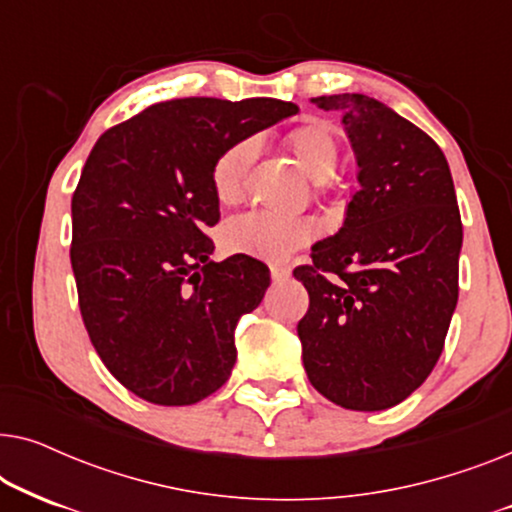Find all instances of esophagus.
Wrapping results in <instances>:
<instances>
[{
    "instance_id": "esophagus-1",
    "label": "esophagus",
    "mask_w": 512,
    "mask_h": 512,
    "mask_svg": "<svg viewBox=\"0 0 512 512\" xmlns=\"http://www.w3.org/2000/svg\"><path fill=\"white\" fill-rule=\"evenodd\" d=\"M270 275H272V279H275V282H282V279H286L291 275V270L286 268V265H270Z\"/></svg>"
}]
</instances>
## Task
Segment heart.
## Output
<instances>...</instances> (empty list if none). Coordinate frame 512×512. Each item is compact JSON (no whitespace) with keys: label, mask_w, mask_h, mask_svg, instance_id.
Masks as SVG:
<instances>
[{"label":"heart","mask_w":512,"mask_h":512,"mask_svg":"<svg viewBox=\"0 0 512 512\" xmlns=\"http://www.w3.org/2000/svg\"><path fill=\"white\" fill-rule=\"evenodd\" d=\"M298 165L314 184H326L338 170L340 146L331 125L307 121L293 128L286 137ZM256 158L254 139H242L223 149L214 158L209 170V184L216 202L235 205L242 198L244 177ZM314 235V223L305 216H282L270 212H249L230 219L221 230V242L226 251L237 256L284 261L293 251L305 247Z\"/></svg>","instance_id":"b5f03b06"}]
</instances>
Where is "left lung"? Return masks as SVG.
Returning a JSON list of instances; mask_svg holds the SVG:
<instances>
[{
	"mask_svg": "<svg viewBox=\"0 0 512 512\" xmlns=\"http://www.w3.org/2000/svg\"><path fill=\"white\" fill-rule=\"evenodd\" d=\"M338 111L359 191L312 263L298 324L312 387L347 410H387L422 387L443 352L459 298L464 242L450 165L408 118L361 93L312 97Z\"/></svg>",
	"mask_w": 512,
	"mask_h": 512,
	"instance_id": "obj_1",
	"label": "left lung"
}]
</instances>
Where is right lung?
I'll list each match as a JSON object with an SVG mask.
<instances>
[{
    "label": "right lung",
    "instance_id": "obj_1",
    "mask_svg": "<svg viewBox=\"0 0 512 512\" xmlns=\"http://www.w3.org/2000/svg\"><path fill=\"white\" fill-rule=\"evenodd\" d=\"M298 114L291 102L184 97L104 132L72 198V270L109 373L156 405H193L235 366V326L270 286L251 256L214 263L209 184L226 146Z\"/></svg>",
    "mask_w": 512,
    "mask_h": 512
}]
</instances>
